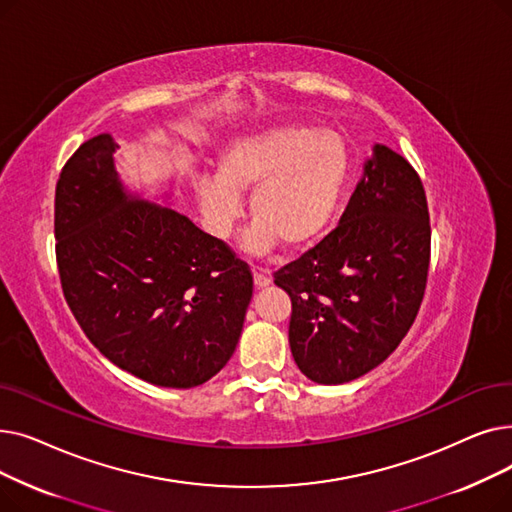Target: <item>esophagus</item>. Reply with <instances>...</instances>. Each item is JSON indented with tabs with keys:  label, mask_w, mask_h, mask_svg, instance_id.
I'll return each mask as SVG.
<instances>
[{
	"label": "esophagus",
	"mask_w": 512,
	"mask_h": 512,
	"mask_svg": "<svg viewBox=\"0 0 512 512\" xmlns=\"http://www.w3.org/2000/svg\"><path fill=\"white\" fill-rule=\"evenodd\" d=\"M254 285H256V287H266V285H271V277H269V273L262 271V269H254Z\"/></svg>",
	"instance_id": "34e87169"
}]
</instances>
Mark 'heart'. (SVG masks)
I'll use <instances>...</instances> for the list:
<instances>
[{
    "instance_id": "1",
    "label": "heart",
    "mask_w": 512,
    "mask_h": 512,
    "mask_svg": "<svg viewBox=\"0 0 512 512\" xmlns=\"http://www.w3.org/2000/svg\"><path fill=\"white\" fill-rule=\"evenodd\" d=\"M348 150L335 133L283 125L231 141L216 162V177L196 183L204 223L229 237L241 216L239 196L250 193L248 250L304 248L335 214L348 179Z\"/></svg>"
}]
</instances>
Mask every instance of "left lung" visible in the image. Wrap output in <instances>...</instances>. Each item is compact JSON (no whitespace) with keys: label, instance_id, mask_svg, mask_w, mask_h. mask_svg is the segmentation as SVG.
<instances>
[{"label":"left lung","instance_id":"obj_1","mask_svg":"<svg viewBox=\"0 0 512 512\" xmlns=\"http://www.w3.org/2000/svg\"><path fill=\"white\" fill-rule=\"evenodd\" d=\"M373 152L339 225L275 273V285L291 298V354L323 385L381 364L425 296L431 227L421 177L385 145Z\"/></svg>","mask_w":512,"mask_h":512}]
</instances>
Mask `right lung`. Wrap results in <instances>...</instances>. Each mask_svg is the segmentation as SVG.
Returning <instances> with one entry per match:
<instances>
[{
    "mask_svg": "<svg viewBox=\"0 0 512 512\" xmlns=\"http://www.w3.org/2000/svg\"><path fill=\"white\" fill-rule=\"evenodd\" d=\"M110 133L87 139L56 185V262L68 308L123 371L196 387L239 342L252 271L187 216L125 193Z\"/></svg>",
    "mask_w": 512,
    "mask_h": 512,
    "instance_id": "add662e5",
    "label": "right lung"
}]
</instances>
